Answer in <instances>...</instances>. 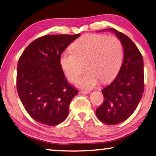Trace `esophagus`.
<instances>
[{
	"label": "esophagus",
	"instance_id": "esophagus-1",
	"mask_svg": "<svg viewBox=\"0 0 156 156\" xmlns=\"http://www.w3.org/2000/svg\"><path fill=\"white\" fill-rule=\"evenodd\" d=\"M80 92L84 94H90L91 92L90 90H82L80 91Z\"/></svg>",
	"mask_w": 156,
	"mask_h": 156
}]
</instances>
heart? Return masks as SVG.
<instances>
[{"mask_svg": "<svg viewBox=\"0 0 156 156\" xmlns=\"http://www.w3.org/2000/svg\"><path fill=\"white\" fill-rule=\"evenodd\" d=\"M71 51L61 54L60 64L69 80L74 81L83 72L76 85L83 89H91L100 80L109 82L117 76L123 60V47L115 36L87 34L76 40Z\"/></svg>", "mask_w": 156, "mask_h": 156, "instance_id": "obj_1", "label": "heart"}]
</instances>
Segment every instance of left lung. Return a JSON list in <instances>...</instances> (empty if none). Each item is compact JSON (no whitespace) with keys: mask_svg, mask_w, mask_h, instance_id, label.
Listing matches in <instances>:
<instances>
[{"mask_svg":"<svg viewBox=\"0 0 156 156\" xmlns=\"http://www.w3.org/2000/svg\"><path fill=\"white\" fill-rule=\"evenodd\" d=\"M105 30L115 34L122 44L124 55L117 77L102 90L104 101L96 109V115L102 122L115 125L129 118L142 97L144 62L139 49L128 37L113 28L100 31Z\"/></svg>","mask_w":156,"mask_h":156,"instance_id":"obj_1","label":"left lung"}]
</instances>
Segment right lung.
I'll use <instances>...</instances> for the list:
<instances>
[{"label": "right lung", "instance_id": "obj_1", "mask_svg": "<svg viewBox=\"0 0 156 156\" xmlns=\"http://www.w3.org/2000/svg\"><path fill=\"white\" fill-rule=\"evenodd\" d=\"M80 34H49L25 49L18 61L16 88L30 116L37 122L56 126L65 121L78 91L67 83L60 64L62 52Z\"/></svg>", "mask_w": 156, "mask_h": 156}]
</instances>
